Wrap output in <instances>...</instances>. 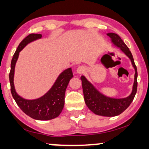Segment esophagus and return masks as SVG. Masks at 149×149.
<instances>
[{
	"label": "esophagus",
	"instance_id": "34e87169",
	"mask_svg": "<svg viewBox=\"0 0 149 149\" xmlns=\"http://www.w3.org/2000/svg\"><path fill=\"white\" fill-rule=\"evenodd\" d=\"M86 71V68L85 67H84V66H80V67H78V69H77V73H78V74H82V73H83L84 71Z\"/></svg>",
	"mask_w": 149,
	"mask_h": 149
}]
</instances>
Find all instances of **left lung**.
<instances>
[{
	"label": "left lung",
	"mask_w": 149,
	"mask_h": 149,
	"mask_svg": "<svg viewBox=\"0 0 149 149\" xmlns=\"http://www.w3.org/2000/svg\"><path fill=\"white\" fill-rule=\"evenodd\" d=\"M107 36H109L111 38L113 43L117 47H120V49L130 58L134 67L135 71V80L133 86L132 93L129 96L125 98H111V97L105 96L100 93L96 88L86 80L84 76H81L80 78L82 80L84 102L88 108L96 115L113 117L118 116L125 111L134 99L137 88V71L132 54L130 52L129 49L125 45V43L122 40L121 38L114 33H107Z\"/></svg>",
	"instance_id": "obj_1"
}]
</instances>
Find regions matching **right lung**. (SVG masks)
Returning <instances> with one entry per match:
<instances>
[{
    "label": "right lung",
    "instance_id": "add662e5",
    "mask_svg": "<svg viewBox=\"0 0 149 149\" xmlns=\"http://www.w3.org/2000/svg\"><path fill=\"white\" fill-rule=\"evenodd\" d=\"M41 34L31 33L22 40L14 53L11 63L9 82L11 92L16 104L24 113L31 118L38 120L54 119L61 114L65 105V94L69 82L73 77L71 68L66 69L58 78L51 89L42 97L36 100H26L16 93L14 85L15 65L18 60L19 52L28 43L40 38Z\"/></svg>",
    "mask_w": 149,
    "mask_h": 149
}]
</instances>
